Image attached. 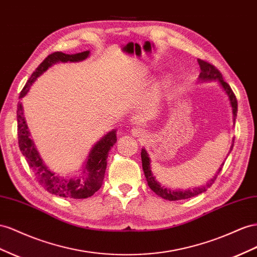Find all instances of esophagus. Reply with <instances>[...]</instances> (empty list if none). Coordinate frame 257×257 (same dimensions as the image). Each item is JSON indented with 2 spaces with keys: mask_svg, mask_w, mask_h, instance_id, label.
Instances as JSON below:
<instances>
[{
  "mask_svg": "<svg viewBox=\"0 0 257 257\" xmlns=\"http://www.w3.org/2000/svg\"><path fill=\"white\" fill-rule=\"evenodd\" d=\"M132 134H133V136L138 137V136L143 135L144 132H143V130L140 128V127H133V128H132Z\"/></svg>",
  "mask_w": 257,
  "mask_h": 257,
  "instance_id": "34e87169",
  "label": "esophagus"
}]
</instances>
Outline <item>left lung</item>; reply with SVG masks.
Returning <instances> with one entry per match:
<instances>
[{
	"label": "left lung",
	"instance_id": "obj_1",
	"mask_svg": "<svg viewBox=\"0 0 257 257\" xmlns=\"http://www.w3.org/2000/svg\"><path fill=\"white\" fill-rule=\"evenodd\" d=\"M198 62H199V66H200V69H201L199 79L201 81H211V80L218 81L220 86L223 87V89L226 92L228 98H229V101H230V106H231V109H232V119H233V122H234L235 117H237V112H238V101H237V98H235V96L232 92V89L230 88L229 85H228V83H226L224 81L223 75H221V73L218 71V69H216L213 65L209 64V62L204 61L202 59H198ZM232 147H233V145H231L230 151L232 150ZM142 162H143L144 174L146 176V179H147V183H148V186L150 187V189L154 191L155 193H157L159 197H161V198H163L165 200H169V201H177V200L188 199V198H192V197L200 195V193L204 192L215 182V179H216L217 175L219 174V172L221 171V169H223V165H224V163L220 165V168L217 171V174L215 175L209 183H206L205 186L197 187V188H192V189H188V190H182V189L173 190V189L168 188V187L161 186L160 183L157 182L156 177L154 176V174H152V171L150 169V158H149L147 151H146L145 148L142 149Z\"/></svg>",
	"mask_w": 257,
	"mask_h": 257
}]
</instances>
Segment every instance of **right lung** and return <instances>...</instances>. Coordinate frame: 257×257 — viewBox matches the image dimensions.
Here are the masks:
<instances>
[{
    "instance_id": "1",
    "label": "right lung",
    "mask_w": 257,
    "mask_h": 257,
    "mask_svg": "<svg viewBox=\"0 0 257 257\" xmlns=\"http://www.w3.org/2000/svg\"><path fill=\"white\" fill-rule=\"evenodd\" d=\"M88 55L89 51L71 55L62 52H55L48 55L36 69V71L31 74L22 93H20L19 98H23L29 92L33 83L51 66L57 64V62H77L84 60L88 57ZM17 124L20 151L23 152L28 164L34 172V175L37 176L40 185H42L45 190L53 193V195L64 198L85 199L92 197L100 188L107 168L108 152L116 142V132L114 130L109 132L99 142L94 145L86 159L82 176L80 178H69L55 174L47 168L42 158L40 157L33 141L30 138V132L28 130L24 116L23 105L20 101L17 106Z\"/></svg>"
}]
</instances>
